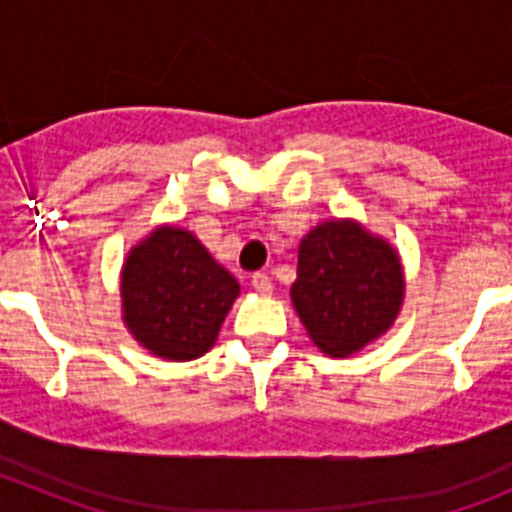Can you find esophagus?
<instances>
[{
	"label": "esophagus",
	"instance_id": "obj_1",
	"mask_svg": "<svg viewBox=\"0 0 512 512\" xmlns=\"http://www.w3.org/2000/svg\"><path fill=\"white\" fill-rule=\"evenodd\" d=\"M251 287L259 292V295H271L274 292V282L269 279V274H264V271H256L251 277Z\"/></svg>",
	"mask_w": 512,
	"mask_h": 512
}]
</instances>
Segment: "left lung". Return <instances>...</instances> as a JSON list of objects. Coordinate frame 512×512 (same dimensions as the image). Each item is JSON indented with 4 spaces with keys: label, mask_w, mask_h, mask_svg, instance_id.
<instances>
[{
    "label": "left lung",
    "mask_w": 512,
    "mask_h": 512,
    "mask_svg": "<svg viewBox=\"0 0 512 512\" xmlns=\"http://www.w3.org/2000/svg\"><path fill=\"white\" fill-rule=\"evenodd\" d=\"M402 289L397 253L356 223L333 220L302 241L292 302L325 354L348 356L382 336L397 318Z\"/></svg>",
    "instance_id": "left-lung-1"
}]
</instances>
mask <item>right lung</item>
Segmentation results:
<instances>
[{
  "mask_svg": "<svg viewBox=\"0 0 512 512\" xmlns=\"http://www.w3.org/2000/svg\"><path fill=\"white\" fill-rule=\"evenodd\" d=\"M238 292L233 274L182 228H158L130 251L122 269L130 333L169 361L205 354Z\"/></svg>",
  "mask_w": 512,
  "mask_h": 512,
  "instance_id": "1",
  "label": "right lung"
}]
</instances>
